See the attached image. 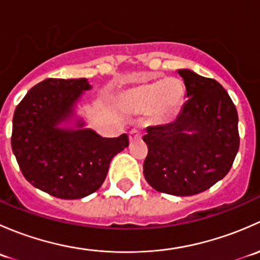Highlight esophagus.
Here are the masks:
<instances>
[{"instance_id":"obj_1","label":"esophagus","mask_w":260,"mask_h":260,"mask_svg":"<svg viewBox=\"0 0 260 260\" xmlns=\"http://www.w3.org/2000/svg\"><path fill=\"white\" fill-rule=\"evenodd\" d=\"M142 137V133H141V131L138 129H132L129 132V141L131 142H133V141H137L140 140V138Z\"/></svg>"}]
</instances>
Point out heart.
Segmentation results:
<instances>
[{
	"label": "heart",
	"mask_w": 260,
	"mask_h": 260,
	"mask_svg": "<svg viewBox=\"0 0 260 260\" xmlns=\"http://www.w3.org/2000/svg\"><path fill=\"white\" fill-rule=\"evenodd\" d=\"M125 108L135 113L151 112L154 119L166 122L179 114L185 102V86L176 78L148 81L128 88L122 94Z\"/></svg>",
	"instance_id": "1"
}]
</instances>
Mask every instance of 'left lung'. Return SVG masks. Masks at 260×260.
Returning <instances> with one entry per match:
<instances>
[{
  "label": "left lung",
  "mask_w": 260,
  "mask_h": 260,
  "mask_svg": "<svg viewBox=\"0 0 260 260\" xmlns=\"http://www.w3.org/2000/svg\"><path fill=\"white\" fill-rule=\"evenodd\" d=\"M187 101L174 122L146 129L143 175L159 192L191 196L210 188L230 171L239 149L238 112L216 80L177 70Z\"/></svg>",
  "instance_id": "obj_1"
}]
</instances>
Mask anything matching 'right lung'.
<instances>
[{"instance_id": "obj_1", "label": "right lung", "mask_w": 260, "mask_h": 260, "mask_svg": "<svg viewBox=\"0 0 260 260\" xmlns=\"http://www.w3.org/2000/svg\"><path fill=\"white\" fill-rule=\"evenodd\" d=\"M88 79H45L16 107L11 146L21 172L32 186L59 199H81L106 180L112 158L128 147V136H99L85 128L75 108Z\"/></svg>"}]
</instances>
